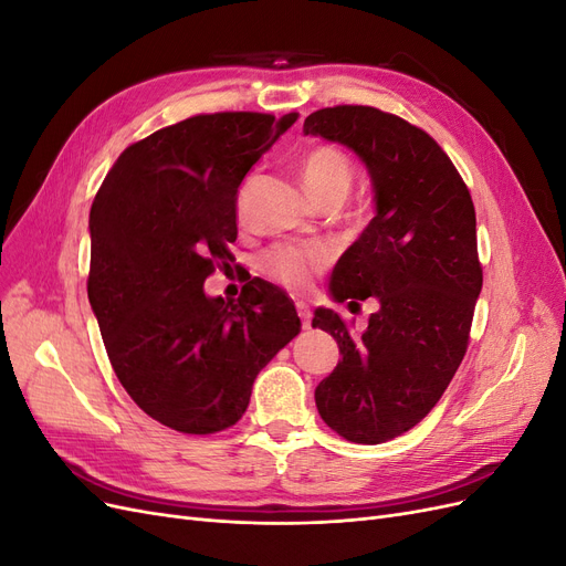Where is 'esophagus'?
Returning <instances> with one entry per match:
<instances>
[{"label":"esophagus","instance_id":"esophagus-1","mask_svg":"<svg viewBox=\"0 0 566 566\" xmlns=\"http://www.w3.org/2000/svg\"><path fill=\"white\" fill-rule=\"evenodd\" d=\"M295 306H297V314H300V318H302V328L310 331V325H312V310H310V306H306L304 302H297Z\"/></svg>","mask_w":566,"mask_h":566}]
</instances>
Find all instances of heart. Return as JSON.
I'll use <instances>...</instances> for the list:
<instances>
[{
	"mask_svg": "<svg viewBox=\"0 0 566 566\" xmlns=\"http://www.w3.org/2000/svg\"><path fill=\"white\" fill-rule=\"evenodd\" d=\"M302 179L306 191L321 205L325 200H345L352 181L354 169L347 153L337 146H314L302 156L300 163ZM325 264V254L318 250H302L293 245H276L262 254L260 266L269 279L279 281L290 290H304L312 283L314 273H318Z\"/></svg>",
	"mask_w": 566,
	"mask_h": 566,
	"instance_id": "b5f03b06",
	"label": "heart"
}]
</instances>
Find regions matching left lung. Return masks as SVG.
<instances>
[{
	"label": "left lung",
	"instance_id": "1",
	"mask_svg": "<svg viewBox=\"0 0 566 566\" xmlns=\"http://www.w3.org/2000/svg\"><path fill=\"white\" fill-rule=\"evenodd\" d=\"M304 134L345 144L368 167L375 217L339 256L331 293L349 306L380 304L364 333L331 310L314 314L342 354L316 387V408L347 441L382 443L430 413L468 352L484 281L472 196L432 136L399 115L321 108Z\"/></svg>",
	"mask_w": 566,
	"mask_h": 566
}]
</instances>
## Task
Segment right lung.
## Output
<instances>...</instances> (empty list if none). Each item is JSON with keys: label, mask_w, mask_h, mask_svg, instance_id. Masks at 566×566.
Instances as JSON below:
<instances>
[{"label": "right lung", "mask_w": 566, "mask_h": 566, "mask_svg": "<svg viewBox=\"0 0 566 566\" xmlns=\"http://www.w3.org/2000/svg\"><path fill=\"white\" fill-rule=\"evenodd\" d=\"M297 113H210L127 146L90 212V304L119 385L184 434L243 418L260 370L300 331L293 300L262 279L241 297L202 283L231 260L238 186Z\"/></svg>", "instance_id": "1"}]
</instances>
